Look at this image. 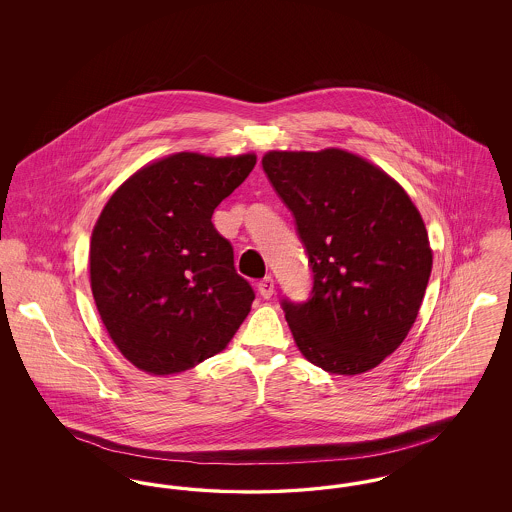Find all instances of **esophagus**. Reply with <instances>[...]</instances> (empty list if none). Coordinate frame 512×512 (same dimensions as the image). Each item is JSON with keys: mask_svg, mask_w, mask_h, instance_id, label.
Returning <instances> with one entry per match:
<instances>
[{"mask_svg": "<svg viewBox=\"0 0 512 512\" xmlns=\"http://www.w3.org/2000/svg\"><path fill=\"white\" fill-rule=\"evenodd\" d=\"M257 290L261 293V297H272V293H274V280H272V276H265L263 280H259L257 282Z\"/></svg>", "mask_w": 512, "mask_h": 512, "instance_id": "esophagus-1", "label": "esophagus"}]
</instances>
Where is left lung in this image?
<instances>
[{
  "label": "left lung",
  "mask_w": 512,
  "mask_h": 512,
  "mask_svg": "<svg viewBox=\"0 0 512 512\" xmlns=\"http://www.w3.org/2000/svg\"><path fill=\"white\" fill-rule=\"evenodd\" d=\"M263 171L309 257L307 301L282 299L303 357L332 374L380 365L407 338L432 272L418 209L384 171L343 149L268 151Z\"/></svg>",
  "instance_id": "8db88e82"
}]
</instances>
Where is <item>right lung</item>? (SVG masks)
<instances>
[{"instance_id": "add662e5", "label": "right lung", "mask_w": 512, "mask_h": 512, "mask_svg": "<svg viewBox=\"0 0 512 512\" xmlns=\"http://www.w3.org/2000/svg\"><path fill=\"white\" fill-rule=\"evenodd\" d=\"M257 157L174 153L132 174L92 232L90 282L99 317L122 355L165 376L220 353L255 293L213 213Z\"/></svg>"}]
</instances>
